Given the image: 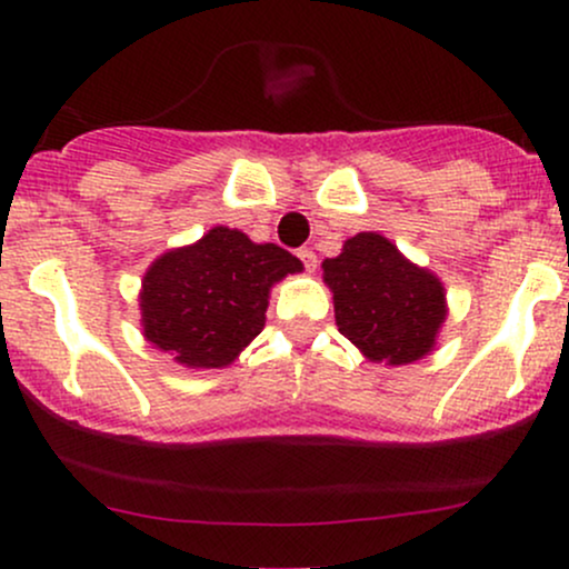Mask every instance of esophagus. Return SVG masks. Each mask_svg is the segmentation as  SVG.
I'll use <instances>...</instances> for the list:
<instances>
[{
  "mask_svg": "<svg viewBox=\"0 0 569 569\" xmlns=\"http://www.w3.org/2000/svg\"><path fill=\"white\" fill-rule=\"evenodd\" d=\"M299 259H302V264H305V270L307 272H316V267H318V259H316V253L310 251V248H299V253H297Z\"/></svg>",
  "mask_w": 569,
  "mask_h": 569,
  "instance_id": "esophagus-1",
  "label": "esophagus"
}]
</instances>
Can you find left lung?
<instances>
[{
	"mask_svg": "<svg viewBox=\"0 0 569 569\" xmlns=\"http://www.w3.org/2000/svg\"><path fill=\"white\" fill-rule=\"evenodd\" d=\"M323 283L335 293V318L369 361L403 367L436 348L447 321V293L426 267L411 264L388 238L358 232L326 259Z\"/></svg>",
	"mask_w": 569,
	"mask_h": 569,
	"instance_id": "left-lung-1",
	"label": "left lung"
}]
</instances>
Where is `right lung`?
Here are the masks:
<instances>
[{
  "label": "right lung",
  "instance_id": "1",
  "mask_svg": "<svg viewBox=\"0 0 569 569\" xmlns=\"http://www.w3.org/2000/svg\"><path fill=\"white\" fill-rule=\"evenodd\" d=\"M293 272H302V262L286 248L213 227L147 270L139 293L143 337L187 369L230 367L264 329L272 286Z\"/></svg>",
  "mask_w": 569,
  "mask_h": 569
}]
</instances>
